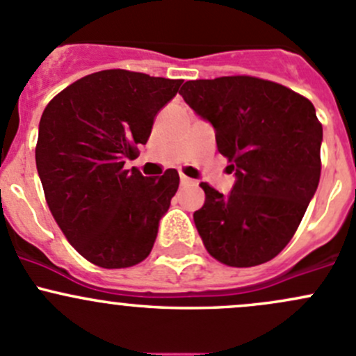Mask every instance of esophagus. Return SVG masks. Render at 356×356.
Segmentation results:
<instances>
[{
  "mask_svg": "<svg viewBox=\"0 0 356 356\" xmlns=\"http://www.w3.org/2000/svg\"><path fill=\"white\" fill-rule=\"evenodd\" d=\"M181 184L182 186H189V184H193V181L189 177H186L184 174H181Z\"/></svg>",
  "mask_w": 356,
  "mask_h": 356,
  "instance_id": "34e87169",
  "label": "esophagus"
}]
</instances>
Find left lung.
Returning <instances> with one entry per match:
<instances>
[{"instance_id": "1", "label": "left lung", "mask_w": 356, "mask_h": 356, "mask_svg": "<svg viewBox=\"0 0 356 356\" xmlns=\"http://www.w3.org/2000/svg\"><path fill=\"white\" fill-rule=\"evenodd\" d=\"M179 95L215 129L236 181L227 195L201 182L195 224L208 253L231 267L272 260L288 245L317 191L322 125L314 105L264 79L188 81Z\"/></svg>"}]
</instances>
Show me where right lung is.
Listing matches in <instances>:
<instances>
[{"label": "right lung", "instance_id": "1", "mask_svg": "<svg viewBox=\"0 0 356 356\" xmlns=\"http://www.w3.org/2000/svg\"><path fill=\"white\" fill-rule=\"evenodd\" d=\"M181 79L129 70L86 75L48 103L39 122L35 167L46 201L72 246L103 268L145 260L179 188L168 168L145 177L124 168L146 145Z\"/></svg>", "mask_w": 356, "mask_h": 356}]
</instances>
